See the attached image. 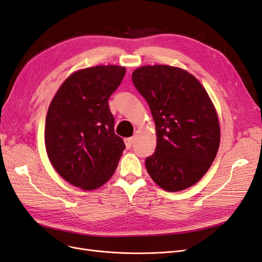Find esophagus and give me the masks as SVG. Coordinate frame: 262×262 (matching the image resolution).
Masks as SVG:
<instances>
[{
	"instance_id": "obj_1",
	"label": "esophagus",
	"mask_w": 262,
	"mask_h": 262,
	"mask_svg": "<svg viewBox=\"0 0 262 262\" xmlns=\"http://www.w3.org/2000/svg\"><path fill=\"white\" fill-rule=\"evenodd\" d=\"M133 143H134V137H129V138L125 139V145H126L127 148H130Z\"/></svg>"
}]
</instances>
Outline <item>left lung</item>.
Segmentation results:
<instances>
[{
  "mask_svg": "<svg viewBox=\"0 0 262 262\" xmlns=\"http://www.w3.org/2000/svg\"><path fill=\"white\" fill-rule=\"evenodd\" d=\"M132 77L156 125V151L146 159L147 171L164 190L189 188L210 168L219 148L213 103L199 80L180 67L145 65Z\"/></svg>",
  "mask_w": 262,
  "mask_h": 262,
  "instance_id": "1",
  "label": "left lung"
}]
</instances>
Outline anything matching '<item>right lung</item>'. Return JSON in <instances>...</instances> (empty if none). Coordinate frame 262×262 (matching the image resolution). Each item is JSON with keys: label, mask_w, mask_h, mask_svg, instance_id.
Here are the masks:
<instances>
[{"label": "right lung", "mask_w": 262, "mask_h": 262, "mask_svg": "<svg viewBox=\"0 0 262 262\" xmlns=\"http://www.w3.org/2000/svg\"><path fill=\"white\" fill-rule=\"evenodd\" d=\"M125 73L117 65L78 70L64 80L50 104L46 152L58 175L83 190L108 182L125 149L124 140L114 132L108 106Z\"/></svg>", "instance_id": "obj_1"}]
</instances>
